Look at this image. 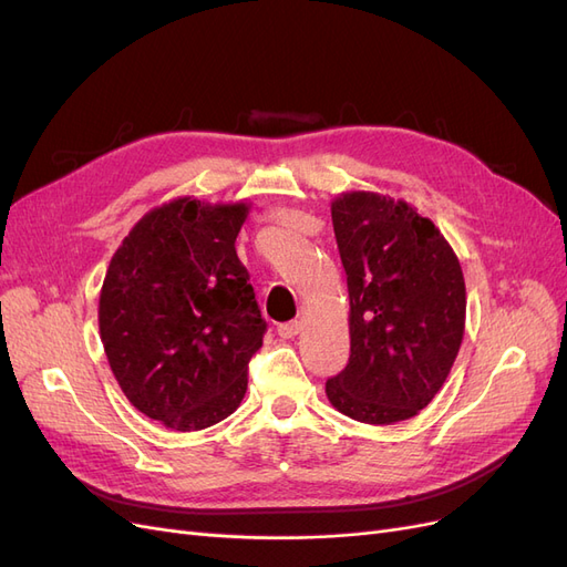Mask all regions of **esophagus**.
I'll return each mask as SVG.
<instances>
[{"instance_id":"34e87169","label":"esophagus","mask_w":567,"mask_h":567,"mask_svg":"<svg viewBox=\"0 0 567 567\" xmlns=\"http://www.w3.org/2000/svg\"><path fill=\"white\" fill-rule=\"evenodd\" d=\"M300 331H302V323L300 321H290V323H281L279 326V336L286 338V340L288 338H296Z\"/></svg>"}]
</instances>
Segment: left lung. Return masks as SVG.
<instances>
[{
	"instance_id": "1",
	"label": "left lung",
	"mask_w": 567,
	"mask_h": 567,
	"mask_svg": "<svg viewBox=\"0 0 567 567\" xmlns=\"http://www.w3.org/2000/svg\"><path fill=\"white\" fill-rule=\"evenodd\" d=\"M350 296V362L326 398L359 423L414 419L447 381L466 331V281L431 219L402 198L342 192L331 203Z\"/></svg>"
}]
</instances>
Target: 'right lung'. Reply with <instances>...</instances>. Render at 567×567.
Masks as SVG:
<instances>
[{
    "label": "right lung",
    "instance_id": "obj_1",
    "mask_svg": "<svg viewBox=\"0 0 567 567\" xmlns=\"http://www.w3.org/2000/svg\"><path fill=\"white\" fill-rule=\"evenodd\" d=\"M250 203L179 196L148 210L111 257L99 333L125 398L179 433L227 419L267 323L236 236Z\"/></svg>",
    "mask_w": 567,
    "mask_h": 567
}]
</instances>
